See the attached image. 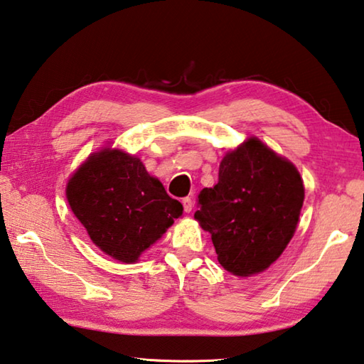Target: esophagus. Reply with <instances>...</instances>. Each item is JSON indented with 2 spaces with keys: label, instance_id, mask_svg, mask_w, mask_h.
Here are the masks:
<instances>
[{
  "label": "esophagus",
  "instance_id": "34e87169",
  "mask_svg": "<svg viewBox=\"0 0 364 364\" xmlns=\"http://www.w3.org/2000/svg\"><path fill=\"white\" fill-rule=\"evenodd\" d=\"M181 203H183L184 213H191L192 211V198L191 197H184L183 200H181Z\"/></svg>",
  "mask_w": 364,
  "mask_h": 364
}]
</instances>
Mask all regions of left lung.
I'll list each match as a JSON object with an SVG mask.
<instances>
[{"label":"left lung","mask_w":364,"mask_h":364,"mask_svg":"<svg viewBox=\"0 0 364 364\" xmlns=\"http://www.w3.org/2000/svg\"><path fill=\"white\" fill-rule=\"evenodd\" d=\"M303 200L294 164L251 137L220 161L219 181L200 191L194 218L211 233L224 269L245 277L267 269L284 252Z\"/></svg>","instance_id":"8db88e82"}]
</instances>
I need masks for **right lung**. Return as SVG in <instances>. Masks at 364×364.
Listing matches in <instances>:
<instances>
[{
    "label": "right lung",
    "instance_id": "obj_1",
    "mask_svg": "<svg viewBox=\"0 0 364 364\" xmlns=\"http://www.w3.org/2000/svg\"><path fill=\"white\" fill-rule=\"evenodd\" d=\"M66 197L92 243L123 263L137 262L183 215V205L149 176L139 158L110 148L77 168Z\"/></svg>",
    "mask_w": 364,
    "mask_h": 364
}]
</instances>
